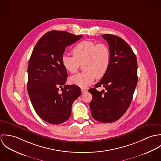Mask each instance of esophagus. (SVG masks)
<instances>
[{"label": "esophagus", "instance_id": "esophagus-1", "mask_svg": "<svg viewBox=\"0 0 161 161\" xmlns=\"http://www.w3.org/2000/svg\"><path fill=\"white\" fill-rule=\"evenodd\" d=\"M81 92H82V93H86V92H87V90H86V89H81Z\"/></svg>", "mask_w": 161, "mask_h": 161}]
</instances>
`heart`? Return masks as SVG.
Instances as JSON below:
<instances>
[{
	"mask_svg": "<svg viewBox=\"0 0 161 161\" xmlns=\"http://www.w3.org/2000/svg\"><path fill=\"white\" fill-rule=\"evenodd\" d=\"M73 56L63 54L61 63L68 72L75 73L83 64V72L69 77V82L81 88L91 86L95 77L102 78L109 68L111 52L104 43H97L91 40L78 43L72 50Z\"/></svg>",
	"mask_w": 161,
	"mask_h": 161,
	"instance_id": "obj_1",
	"label": "heart"
}]
</instances>
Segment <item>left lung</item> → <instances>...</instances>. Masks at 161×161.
I'll return each mask as SVG.
<instances>
[{"mask_svg":"<svg viewBox=\"0 0 161 161\" xmlns=\"http://www.w3.org/2000/svg\"><path fill=\"white\" fill-rule=\"evenodd\" d=\"M111 52L109 68L101 80L89 90L92 95L90 102L92 117L98 121L112 123L126 112L138 82L136 55L130 45L120 37L105 34ZM104 86L107 91L99 92L96 88Z\"/></svg>","mask_w":161,"mask_h":161,"instance_id":"left-lung-1","label":"left lung"}]
</instances>
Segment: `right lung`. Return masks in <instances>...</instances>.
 Listing matches in <instances>:
<instances>
[{
    "mask_svg": "<svg viewBox=\"0 0 161 161\" xmlns=\"http://www.w3.org/2000/svg\"><path fill=\"white\" fill-rule=\"evenodd\" d=\"M82 37L53 30L38 40L32 51L28 66V93L36 114L48 123L67 121L73 102L81 94L78 86L65 84L68 72L61 58L65 48Z\"/></svg>",
    "mask_w": 161,
    "mask_h": 161,
    "instance_id": "obj_1",
    "label": "right lung"
}]
</instances>
